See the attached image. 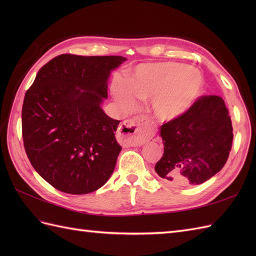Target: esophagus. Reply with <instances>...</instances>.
I'll use <instances>...</instances> for the list:
<instances>
[{
    "instance_id": "esophagus-1",
    "label": "esophagus",
    "mask_w": 256,
    "mask_h": 256,
    "mask_svg": "<svg viewBox=\"0 0 256 256\" xmlns=\"http://www.w3.org/2000/svg\"><path fill=\"white\" fill-rule=\"evenodd\" d=\"M154 130L148 118H135L125 120L116 132L118 142L124 146H138L154 136Z\"/></svg>"
}]
</instances>
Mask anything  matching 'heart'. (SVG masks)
Here are the masks:
<instances>
[{
	"label": "heart",
	"mask_w": 256,
	"mask_h": 256,
	"mask_svg": "<svg viewBox=\"0 0 256 256\" xmlns=\"http://www.w3.org/2000/svg\"><path fill=\"white\" fill-rule=\"evenodd\" d=\"M202 76L197 69L180 62L140 64L128 80L113 81L114 99L124 110L136 106V98L150 100V110L160 121L184 116L201 96Z\"/></svg>",
	"instance_id": "heart-1"
}]
</instances>
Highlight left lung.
Masks as SVG:
<instances>
[{
  "instance_id": "obj_1",
  "label": "left lung",
  "mask_w": 256,
  "mask_h": 256,
  "mask_svg": "<svg viewBox=\"0 0 256 256\" xmlns=\"http://www.w3.org/2000/svg\"><path fill=\"white\" fill-rule=\"evenodd\" d=\"M224 101L218 96L198 98L189 110L160 126L164 154L155 172L176 186H196L222 170L233 140Z\"/></svg>"
}]
</instances>
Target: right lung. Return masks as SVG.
<instances>
[{
  "instance_id": "right-lung-1",
  "label": "right lung",
  "mask_w": 256,
  "mask_h": 256,
  "mask_svg": "<svg viewBox=\"0 0 256 256\" xmlns=\"http://www.w3.org/2000/svg\"><path fill=\"white\" fill-rule=\"evenodd\" d=\"M126 58L64 54L44 64L26 91L22 134L35 170L54 188L84 194L104 184L122 148L118 120L102 111L111 70Z\"/></svg>"
}]
</instances>
